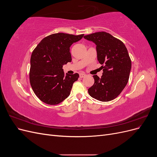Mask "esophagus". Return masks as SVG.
<instances>
[{"mask_svg": "<svg viewBox=\"0 0 157 157\" xmlns=\"http://www.w3.org/2000/svg\"><path fill=\"white\" fill-rule=\"evenodd\" d=\"M79 76H80V78H83L84 77H86V75H85L84 73H80Z\"/></svg>", "mask_w": 157, "mask_h": 157, "instance_id": "34e87169", "label": "esophagus"}]
</instances>
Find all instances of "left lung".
Instances as JSON below:
<instances>
[{"instance_id":"8db88e82","label":"left lung","mask_w":157,"mask_h":157,"mask_svg":"<svg viewBox=\"0 0 157 157\" xmlns=\"http://www.w3.org/2000/svg\"><path fill=\"white\" fill-rule=\"evenodd\" d=\"M84 38L96 44L98 60L103 71L100 78L93 76L94 84L88 93L99 101H111L119 96L129 79L132 62L126 47L121 40L104 31Z\"/></svg>"}]
</instances>
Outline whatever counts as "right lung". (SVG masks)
Returning <instances> with one entry per match:
<instances>
[{
	"label": "right lung",
	"mask_w": 157,
	"mask_h": 157,
	"mask_svg": "<svg viewBox=\"0 0 157 157\" xmlns=\"http://www.w3.org/2000/svg\"><path fill=\"white\" fill-rule=\"evenodd\" d=\"M83 36L54 33L44 38L33 50L29 80L33 92L42 102L57 105L69 96L79 75H65L63 65L72 59L70 46Z\"/></svg>",
	"instance_id": "right-lung-1"
}]
</instances>
